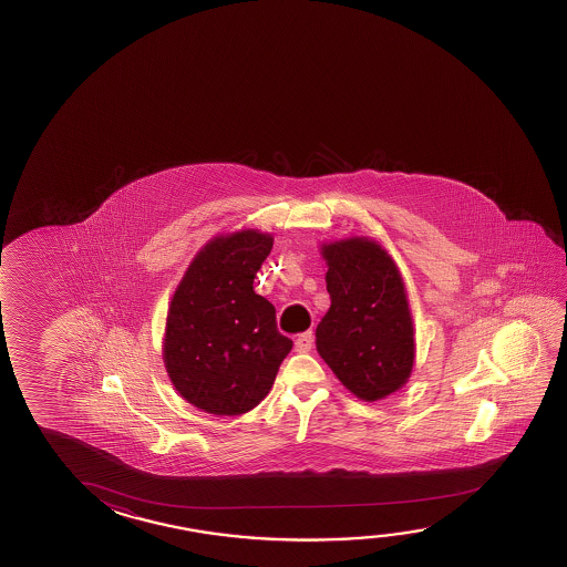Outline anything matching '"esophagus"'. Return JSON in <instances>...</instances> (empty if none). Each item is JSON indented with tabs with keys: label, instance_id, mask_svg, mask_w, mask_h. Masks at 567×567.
Returning <instances> with one entry per match:
<instances>
[{
	"label": "esophagus",
	"instance_id": "1",
	"mask_svg": "<svg viewBox=\"0 0 567 567\" xmlns=\"http://www.w3.org/2000/svg\"><path fill=\"white\" fill-rule=\"evenodd\" d=\"M313 347V332L307 330L303 334H299L296 339V352H309Z\"/></svg>",
	"mask_w": 567,
	"mask_h": 567
}]
</instances>
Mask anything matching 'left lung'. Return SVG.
Listing matches in <instances>:
<instances>
[{
    "label": "left lung",
    "mask_w": 567,
    "mask_h": 567,
    "mask_svg": "<svg viewBox=\"0 0 567 567\" xmlns=\"http://www.w3.org/2000/svg\"><path fill=\"white\" fill-rule=\"evenodd\" d=\"M319 250L329 268L330 307L315 332L317 352L355 398H389L411 378L416 355L398 264L368 237L329 240Z\"/></svg>",
    "instance_id": "left-lung-1"
}]
</instances>
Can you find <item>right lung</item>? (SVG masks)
<instances>
[{"instance_id": "right-lung-1", "label": "right lung", "mask_w": 567, "mask_h": 567, "mask_svg": "<svg viewBox=\"0 0 567 567\" xmlns=\"http://www.w3.org/2000/svg\"><path fill=\"white\" fill-rule=\"evenodd\" d=\"M274 237L240 228L207 240L169 301L162 360L189 405L217 416L248 413L270 393L293 342L276 309L254 293Z\"/></svg>"}]
</instances>
